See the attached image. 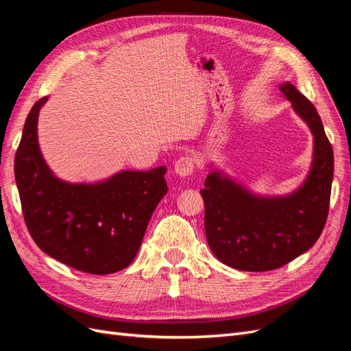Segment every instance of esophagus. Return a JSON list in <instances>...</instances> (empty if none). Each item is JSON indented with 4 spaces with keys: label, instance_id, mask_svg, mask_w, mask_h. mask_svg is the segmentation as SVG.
I'll use <instances>...</instances> for the list:
<instances>
[{
    "label": "esophagus",
    "instance_id": "1",
    "mask_svg": "<svg viewBox=\"0 0 351 351\" xmlns=\"http://www.w3.org/2000/svg\"><path fill=\"white\" fill-rule=\"evenodd\" d=\"M195 171V159L192 156H182L177 159V162L174 164V173L178 177H189L192 176Z\"/></svg>",
    "mask_w": 351,
    "mask_h": 351
}]
</instances>
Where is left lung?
Instances as JSON below:
<instances>
[{
	"instance_id": "left-lung-1",
	"label": "left lung",
	"mask_w": 351,
	"mask_h": 351,
	"mask_svg": "<svg viewBox=\"0 0 351 351\" xmlns=\"http://www.w3.org/2000/svg\"><path fill=\"white\" fill-rule=\"evenodd\" d=\"M313 134V161L303 184L285 196H259L212 169L200 195L210 250L231 268L263 272L309 250L325 227L334 177V152L313 104L291 83L280 84Z\"/></svg>"
}]
</instances>
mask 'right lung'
<instances>
[{
    "label": "right lung",
    "instance_id": "right-lung-1",
    "mask_svg": "<svg viewBox=\"0 0 351 351\" xmlns=\"http://www.w3.org/2000/svg\"><path fill=\"white\" fill-rule=\"evenodd\" d=\"M48 98L32 107L14 158L23 217L42 252L69 267L105 275L129 267L156 205L167 193V168L124 169L98 183H69L47 165L38 143V115Z\"/></svg>",
    "mask_w": 351,
    "mask_h": 351
}]
</instances>
